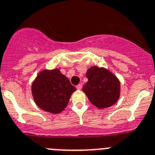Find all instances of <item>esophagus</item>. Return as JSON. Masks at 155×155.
I'll return each mask as SVG.
<instances>
[{
  "instance_id": "1",
  "label": "esophagus",
  "mask_w": 155,
  "mask_h": 155,
  "mask_svg": "<svg viewBox=\"0 0 155 155\" xmlns=\"http://www.w3.org/2000/svg\"><path fill=\"white\" fill-rule=\"evenodd\" d=\"M76 88H77V89H78V90H81V89L82 88V85H81V84H78V85H77V86H76Z\"/></svg>"
}]
</instances>
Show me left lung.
Masks as SVG:
<instances>
[{
  "instance_id": "1",
  "label": "left lung",
  "mask_w": 155,
  "mask_h": 155,
  "mask_svg": "<svg viewBox=\"0 0 155 155\" xmlns=\"http://www.w3.org/2000/svg\"><path fill=\"white\" fill-rule=\"evenodd\" d=\"M88 81L82 88L88 100L98 109L115 104L121 95V82L105 67L92 66L86 72Z\"/></svg>"
}]
</instances>
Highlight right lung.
Here are the masks:
<instances>
[{"instance_id":"right-lung-1","label":"right lung","mask_w":155,"mask_h":155,"mask_svg":"<svg viewBox=\"0 0 155 155\" xmlns=\"http://www.w3.org/2000/svg\"><path fill=\"white\" fill-rule=\"evenodd\" d=\"M76 88L59 68L43 69L31 84L33 99L42 110L56 114L67 107Z\"/></svg>"}]
</instances>
